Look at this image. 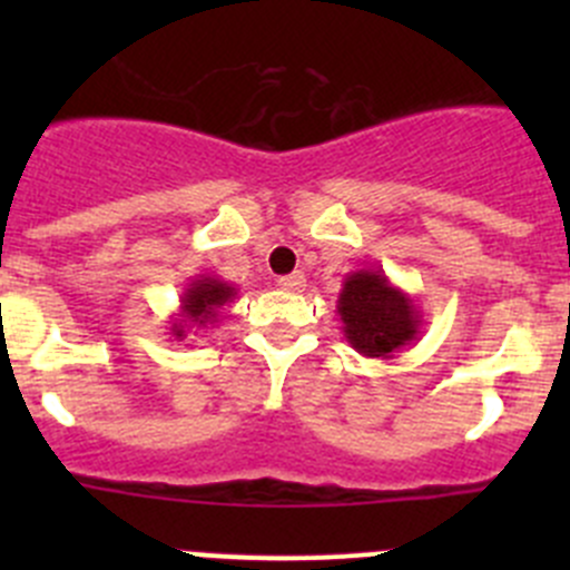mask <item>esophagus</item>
<instances>
[{"label":"esophagus","instance_id":"obj_1","mask_svg":"<svg viewBox=\"0 0 570 570\" xmlns=\"http://www.w3.org/2000/svg\"><path fill=\"white\" fill-rule=\"evenodd\" d=\"M278 286L284 292H303L306 289V275L303 273H292V275H281Z\"/></svg>","mask_w":570,"mask_h":570}]
</instances>
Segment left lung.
<instances>
[{"mask_svg": "<svg viewBox=\"0 0 570 570\" xmlns=\"http://www.w3.org/2000/svg\"><path fill=\"white\" fill-rule=\"evenodd\" d=\"M336 314L350 347L366 358H394L422 327L413 297L394 286L383 269H355L344 275Z\"/></svg>", "mask_w": 570, "mask_h": 570, "instance_id": "left-lung-1", "label": "left lung"}]
</instances>
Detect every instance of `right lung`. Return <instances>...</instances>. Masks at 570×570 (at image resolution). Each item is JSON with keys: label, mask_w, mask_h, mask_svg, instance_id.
Returning <instances> with one entry per match:
<instances>
[{"label": "right lung", "mask_w": 570, "mask_h": 570, "mask_svg": "<svg viewBox=\"0 0 570 570\" xmlns=\"http://www.w3.org/2000/svg\"><path fill=\"white\" fill-rule=\"evenodd\" d=\"M234 297H237V286L228 281L217 278V275H195L184 286L178 314L170 320V333L181 342L189 331H200L209 325L215 327V322H220L223 306L234 303Z\"/></svg>", "instance_id": "right-lung-1"}]
</instances>
